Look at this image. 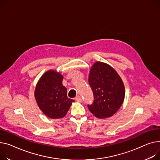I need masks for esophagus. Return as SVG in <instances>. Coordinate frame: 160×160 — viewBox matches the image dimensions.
<instances>
[{"mask_svg":"<svg viewBox=\"0 0 160 160\" xmlns=\"http://www.w3.org/2000/svg\"><path fill=\"white\" fill-rule=\"evenodd\" d=\"M76 100L78 102H81L82 99V97H80V96H77V97H76Z\"/></svg>","mask_w":160,"mask_h":160,"instance_id":"34e87169","label":"esophagus"}]
</instances>
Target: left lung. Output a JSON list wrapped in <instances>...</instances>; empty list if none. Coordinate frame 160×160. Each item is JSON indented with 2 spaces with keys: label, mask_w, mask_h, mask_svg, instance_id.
<instances>
[{
  "label": "left lung",
  "mask_w": 160,
  "mask_h": 160,
  "mask_svg": "<svg viewBox=\"0 0 160 160\" xmlns=\"http://www.w3.org/2000/svg\"><path fill=\"white\" fill-rule=\"evenodd\" d=\"M89 83L94 101L89 110L98 118H106L116 113L124 100L125 88L117 72L107 63L97 62L91 68Z\"/></svg>",
  "instance_id": "8db88e82"
}]
</instances>
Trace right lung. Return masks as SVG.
<instances>
[{
  "mask_svg": "<svg viewBox=\"0 0 160 160\" xmlns=\"http://www.w3.org/2000/svg\"><path fill=\"white\" fill-rule=\"evenodd\" d=\"M62 80L60 72L49 70L41 77L35 88V97L38 107L50 118L64 117L74 102L68 98L67 89L62 85Z\"/></svg>",
  "mask_w": 160,
  "mask_h": 160,
  "instance_id": "add662e5",
  "label": "right lung"
}]
</instances>
